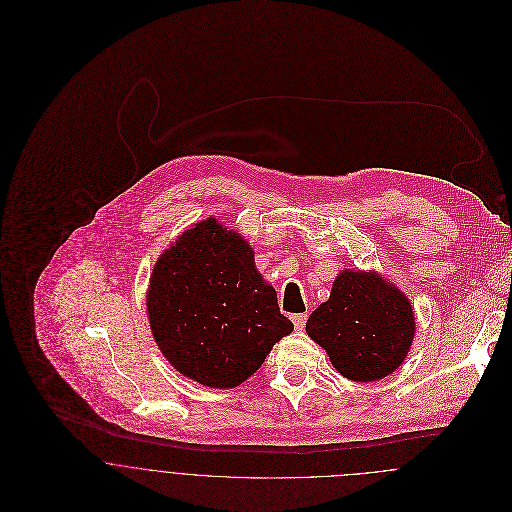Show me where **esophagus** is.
<instances>
[{
    "label": "esophagus",
    "mask_w": 512,
    "mask_h": 512,
    "mask_svg": "<svg viewBox=\"0 0 512 512\" xmlns=\"http://www.w3.org/2000/svg\"><path fill=\"white\" fill-rule=\"evenodd\" d=\"M293 327L297 329V331H301L303 327H305V321H307V315L305 313H299V315H293L292 317Z\"/></svg>",
    "instance_id": "1"
}]
</instances>
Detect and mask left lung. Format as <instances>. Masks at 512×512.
Instances as JSON below:
<instances>
[{"mask_svg":"<svg viewBox=\"0 0 512 512\" xmlns=\"http://www.w3.org/2000/svg\"><path fill=\"white\" fill-rule=\"evenodd\" d=\"M331 365L355 382H372L402 365L416 337L408 295L374 270L343 268L329 299L305 323Z\"/></svg>","mask_w":512,"mask_h":512,"instance_id":"obj_1","label":"left lung"}]
</instances>
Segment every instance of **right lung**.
<instances>
[{
  "mask_svg": "<svg viewBox=\"0 0 512 512\" xmlns=\"http://www.w3.org/2000/svg\"><path fill=\"white\" fill-rule=\"evenodd\" d=\"M146 311L167 363L209 388L240 386L293 331L250 242L215 217L191 224L159 254Z\"/></svg>",
  "mask_w": 512,
  "mask_h": 512,
  "instance_id": "add662e5",
  "label": "right lung"
}]
</instances>
